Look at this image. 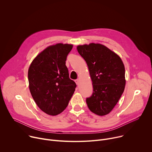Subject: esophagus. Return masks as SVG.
Listing matches in <instances>:
<instances>
[{
    "instance_id": "esophagus-1",
    "label": "esophagus",
    "mask_w": 152,
    "mask_h": 152,
    "mask_svg": "<svg viewBox=\"0 0 152 152\" xmlns=\"http://www.w3.org/2000/svg\"><path fill=\"white\" fill-rule=\"evenodd\" d=\"M75 82H76V83L77 85H78V84L79 83V79H76V80H75Z\"/></svg>"
}]
</instances>
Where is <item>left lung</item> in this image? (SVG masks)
<instances>
[{"instance_id":"obj_1","label":"left lung","mask_w":152,"mask_h":152,"mask_svg":"<svg viewBox=\"0 0 152 152\" xmlns=\"http://www.w3.org/2000/svg\"><path fill=\"white\" fill-rule=\"evenodd\" d=\"M77 51L88 67L93 93L86 99L90 110L98 115L109 114L125 87V69L118 55L100 44L78 46Z\"/></svg>"}]
</instances>
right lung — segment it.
<instances>
[{
  "label": "right lung",
  "instance_id": "obj_1",
  "mask_svg": "<svg viewBox=\"0 0 152 152\" xmlns=\"http://www.w3.org/2000/svg\"><path fill=\"white\" fill-rule=\"evenodd\" d=\"M72 48L62 43L50 46L36 56L29 68L31 95L39 109L49 115L61 113L75 91L76 84L69 78L66 66Z\"/></svg>",
  "mask_w": 152,
  "mask_h": 152
}]
</instances>
